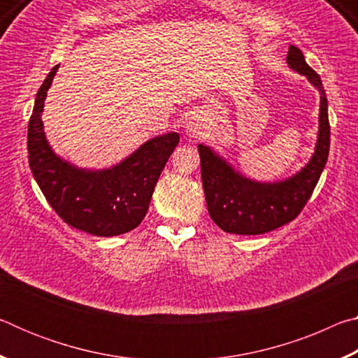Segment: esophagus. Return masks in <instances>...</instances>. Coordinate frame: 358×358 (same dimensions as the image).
I'll use <instances>...</instances> for the list:
<instances>
[{
    "label": "esophagus",
    "mask_w": 358,
    "mask_h": 358,
    "mask_svg": "<svg viewBox=\"0 0 358 358\" xmlns=\"http://www.w3.org/2000/svg\"><path fill=\"white\" fill-rule=\"evenodd\" d=\"M201 131H202V128H201V124L197 123V120L194 118V117H189L186 120V123H185V132L189 137H199L201 136Z\"/></svg>",
    "instance_id": "34e87169"
}]
</instances>
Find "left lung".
<instances>
[{"label": "left lung", "instance_id": "obj_1", "mask_svg": "<svg viewBox=\"0 0 358 358\" xmlns=\"http://www.w3.org/2000/svg\"><path fill=\"white\" fill-rule=\"evenodd\" d=\"M287 63L294 71L306 76L320 93L316 151L306 167L294 177L278 183H257L235 172L208 147L199 145L208 213L224 232L259 235L295 220L310 201L325 167L330 148V123L322 80L317 72L306 64L300 48L289 47Z\"/></svg>", "mask_w": 358, "mask_h": 358}]
</instances>
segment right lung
<instances>
[{"label": "right lung", "mask_w": 358, "mask_h": 358, "mask_svg": "<svg viewBox=\"0 0 358 358\" xmlns=\"http://www.w3.org/2000/svg\"><path fill=\"white\" fill-rule=\"evenodd\" d=\"M58 64L36 94L28 123V161L50 207L62 220L83 232L113 237L136 229L147 215L157 178L178 145L177 132L143 143L118 166L85 171L63 161L47 143L41 113Z\"/></svg>", "instance_id": "1"}]
</instances>
